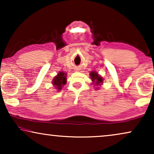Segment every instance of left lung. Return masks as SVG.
<instances>
[{"label":"left lung","mask_w":154,"mask_h":154,"mask_svg":"<svg viewBox=\"0 0 154 154\" xmlns=\"http://www.w3.org/2000/svg\"><path fill=\"white\" fill-rule=\"evenodd\" d=\"M90 75L92 79V84H94L96 85H101L103 83L102 77H101L96 71H91Z\"/></svg>","instance_id":"8db88e82"}]
</instances>
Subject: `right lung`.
Here are the masks:
<instances>
[{
  "label": "right lung",
  "mask_w": 154,
  "mask_h": 154,
  "mask_svg": "<svg viewBox=\"0 0 154 154\" xmlns=\"http://www.w3.org/2000/svg\"><path fill=\"white\" fill-rule=\"evenodd\" d=\"M66 83V73L64 72L60 71L57 73V75L52 80V84L54 87L56 88L57 90H62L65 84Z\"/></svg>",
  "instance_id": "1"
}]
</instances>
